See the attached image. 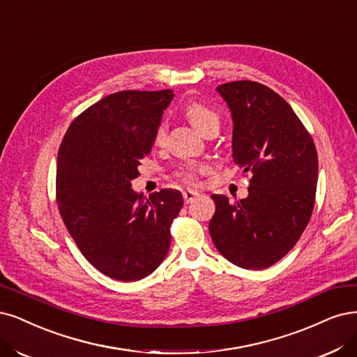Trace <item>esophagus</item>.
Returning a JSON list of instances; mask_svg holds the SVG:
<instances>
[{
  "label": "esophagus",
  "instance_id": "1",
  "mask_svg": "<svg viewBox=\"0 0 357 357\" xmlns=\"http://www.w3.org/2000/svg\"><path fill=\"white\" fill-rule=\"evenodd\" d=\"M199 193L196 190H192V189H188L183 192V198H184V202L186 204H190L193 199H196V196H198Z\"/></svg>",
  "mask_w": 357,
  "mask_h": 357
}]
</instances>
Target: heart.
<instances>
[{
	"instance_id": "obj_1",
	"label": "heart",
	"mask_w": 357,
	"mask_h": 357,
	"mask_svg": "<svg viewBox=\"0 0 357 357\" xmlns=\"http://www.w3.org/2000/svg\"><path fill=\"white\" fill-rule=\"evenodd\" d=\"M184 115L192 122V124L198 128L199 131H205L208 127L213 124H218V115L214 109L210 106H206L202 102H196V100H189L186 105H184ZM167 136V128L164 124L159 126L155 131V143L156 144H162ZM205 168L198 164H186L183 165L178 171V176L186 180V181H193L199 173H202Z\"/></svg>"
}]
</instances>
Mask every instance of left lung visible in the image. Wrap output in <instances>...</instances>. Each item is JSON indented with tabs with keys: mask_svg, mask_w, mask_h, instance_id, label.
<instances>
[{
	"mask_svg": "<svg viewBox=\"0 0 357 357\" xmlns=\"http://www.w3.org/2000/svg\"><path fill=\"white\" fill-rule=\"evenodd\" d=\"M217 91L231 112L233 161L252 177L245 199L211 196L215 213L208 229L230 263L261 270L292 250L312 217L316 146L292 107L266 85L233 81Z\"/></svg>",
	"mask_w": 357,
	"mask_h": 357,
	"instance_id": "left-lung-1",
	"label": "left lung"
}]
</instances>
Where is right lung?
I'll list each match as a JSON object with an SVG mask.
<instances>
[{"instance_id": "right-lung-1", "label": "right lung", "mask_w": 357, "mask_h": 357, "mask_svg": "<svg viewBox=\"0 0 357 357\" xmlns=\"http://www.w3.org/2000/svg\"><path fill=\"white\" fill-rule=\"evenodd\" d=\"M173 97V90L109 94L72 121L60 144V215L82 255L116 280L149 276L169 250L181 193L162 189L144 198L131 181Z\"/></svg>"}]
</instances>
